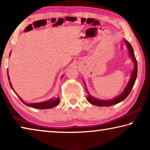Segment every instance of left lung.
Segmentation results:
<instances>
[{"label": "left lung", "mask_w": 150, "mask_h": 150, "mask_svg": "<svg viewBox=\"0 0 150 150\" xmlns=\"http://www.w3.org/2000/svg\"><path fill=\"white\" fill-rule=\"evenodd\" d=\"M125 44H126V46L128 47L129 54H130V56L132 59V62L134 64V67L131 73V77L130 78V80H129V82L128 85H126V88H124L123 92L120 95H118L116 97L112 98V99L110 100H99L98 98H94L93 96H91L89 93H88L87 88L86 87V91L87 93V99L91 104L92 105L98 106H110L112 105H115L120 103L121 101L124 100L125 98L129 95V94L130 93L134 85V83H135V81L137 77V73H138V63H137V61L136 59L135 55H134L133 48L132 47L131 44L129 43L128 41L125 40ZM85 84V83H84Z\"/></svg>", "instance_id": "1"}]
</instances>
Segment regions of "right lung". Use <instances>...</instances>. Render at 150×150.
<instances>
[{"mask_svg": "<svg viewBox=\"0 0 150 150\" xmlns=\"http://www.w3.org/2000/svg\"><path fill=\"white\" fill-rule=\"evenodd\" d=\"M10 55H11V53H10ZM7 74H8V81H9V83H10V85H11V87L12 88V89L14 91L13 88H12V86L11 83V81H10V77L8 76V72H7ZM63 77V76L62 77V78ZM14 92L15 93V91H14ZM17 95V94H16ZM18 96V98L20 99V100L22 101V103H23L24 105H26L28 106H30V107H32V108H38V109H49V108H54V106H57L59 105V97H57V98H51L50 100H46V101H44V102H42V103H26L24 102V101L18 95H17Z\"/></svg>", "mask_w": 150, "mask_h": 150, "instance_id": "right-lung-1", "label": "right lung"}]
</instances>
